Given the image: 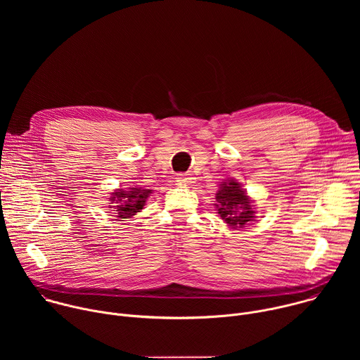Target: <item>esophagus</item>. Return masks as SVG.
Segmentation results:
<instances>
[{
  "mask_svg": "<svg viewBox=\"0 0 360 360\" xmlns=\"http://www.w3.org/2000/svg\"><path fill=\"white\" fill-rule=\"evenodd\" d=\"M191 179H192V178H191L188 174H179V175L176 176V182H179V184H189Z\"/></svg>",
  "mask_w": 360,
  "mask_h": 360,
  "instance_id": "1",
  "label": "esophagus"
}]
</instances>
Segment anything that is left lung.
Masks as SVG:
<instances>
[{"label": "left lung", "mask_w": 360, "mask_h": 360, "mask_svg": "<svg viewBox=\"0 0 360 360\" xmlns=\"http://www.w3.org/2000/svg\"><path fill=\"white\" fill-rule=\"evenodd\" d=\"M217 208L221 218L232 228H243L249 221H253L255 211L249 196L240 189L235 181L221 184L217 193Z\"/></svg>", "instance_id": "1"}]
</instances>
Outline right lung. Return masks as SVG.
<instances>
[{
    "label": "right lung",
    "instance_id": "right-lung-1",
    "mask_svg": "<svg viewBox=\"0 0 360 360\" xmlns=\"http://www.w3.org/2000/svg\"><path fill=\"white\" fill-rule=\"evenodd\" d=\"M149 193H150V189H142V188H131V191L118 189L110 198L111 203H114L111 208L117 211L118 218L121 219L131 218L132 215H135L142 210Z\"/></svg>",
    "mask_w": 360,
    "mask_h": 360
}]
</instances>
